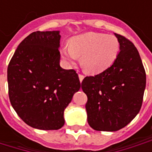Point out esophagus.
I'll list each match as a JSON object with an SVG mask.
<instances>
[{"mask_svg": "<svg viewBox=\"0 0 152 152\" xmlns=\"http://www.w3.org/2000/svg\"><path fill=\"white\" fill-rule=\"evenodd\" d=\"M84 77H85V76H83V75H81V74H79V79H80V83L82 82V80H84Z\"/></svg>", "mask_w": 152, "mask_h": 152, "instance_id": "esophagus-1", "label": "esophagus"}]
</instances>
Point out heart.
<instances>
[{
  "label": "heart",
  "instance_id": "b5f03b06",
  "mask_svg": "<svg viewBox=\"0 0 152 152\" xmlns=\"http://www.w3.org/2000/svg\"><path fill=\"white\" fill-rule=\"evenodd\" d=\"M120 52V42L115 36L87 32L75 37L71 45L61 49L63 59L75 65L81 56V64L89 74L104 72L114 63Z\"/></svg>",
  "mask_w": 152,
  "mask_h": 152
}]
</instances>
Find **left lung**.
<instances>
[{
	"instance_id": "1",
	"label": "left lung",
	"mask_w": 152,
	"mask_h": 152,
	"mask_svg": "<svg viewBox=\"0 0 152 152\" xmlns=\"http://www.w3.org/2000/svg\"><path fill=\"white\" fill-rule=\"evenodd\" d=\"M115 36L120 52L114 63L81 83L88 97V123L97 131H117L130 123L140 111L146 88V72L136 47L123 36Z\"/></svg>"
}]
</instances>
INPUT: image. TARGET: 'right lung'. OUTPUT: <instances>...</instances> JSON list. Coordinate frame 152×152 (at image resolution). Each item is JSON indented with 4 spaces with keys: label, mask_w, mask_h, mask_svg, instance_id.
<instances>
[{
    "label": "right lung",
    "mask_w": 152,
    "mask_h": 152,
    "mask_svg": "<svg viewBox=\"0 0 152 152\" xmlns=\"http://www.w3.org/2000/svg\"><path fill=\"white\" fill-rule=\"evenodd\" d=\"M59 31H35L18 45L7 69L11 105L35 129L55 130L80 82L76 71L59 65Z\"/></svg>",
    "instance_id": "obj_1"
}]
</instances>
